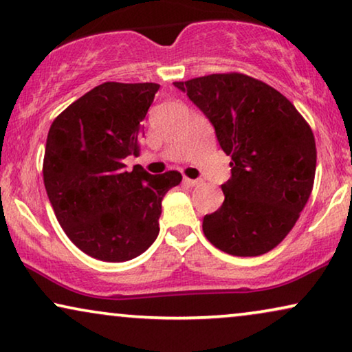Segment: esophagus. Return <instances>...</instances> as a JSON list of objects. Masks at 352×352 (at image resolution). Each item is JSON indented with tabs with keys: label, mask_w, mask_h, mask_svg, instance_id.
Segmentation results:
<instances>
[{
	"label": "esophagus",
	"mask_w": 352,
	"mask_h": 352,
	"mask_svg": "<svg viewBox=\"0 0 352 352\" xmlns=\"http://www.w3.org/2000/svg\"><path fill=\"white\" fill-rule=\"evenodd\" d=\"M184 182L186 186H189V187H197V186H200L201 184V181L200 179H190V177H184Z\"/></svg>",
	"instance_id": "esophagus-1"
}]
</instances>
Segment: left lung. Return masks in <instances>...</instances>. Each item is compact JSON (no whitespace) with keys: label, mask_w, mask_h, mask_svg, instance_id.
Segmentation results:
<instances>
[{"label":"left lung","mask_w":352,"mask_h":352,"mask_svg":"<svg viewBox=\"0 0 352 352\" xmlns=\"http://www.w3.org/2000/svg\"><path fill=\"white\" fill-rule=\"evenodd\" d=\"M175 86L208 117L232 157L223 205L204 218L205 237L234 256L271 252L296 224L314 186L311 126L277 89L237 72Z\"/></svg>","instance_id":"8db88e82"}]
</instances>
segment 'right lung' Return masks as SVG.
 I'll return each mask as SVG.
<instances>
[{"label":"right lung","mask_w":352,"mask_h":352,"mask_svg":"<svg viewBox=\"0 0 352 352\" xmlns=\"http://www.w3.org/2000/svg\"><path fill=\"white\" fill-rule=\"evenodd\" d=\"M157 83L96 86L52 122L43 179L60 228L81 252L100 261L139 256L158 235L162 200L181 173L152 176L123 160L139 153L142 120Z\"/></svg>","instance_id":"add662e5"}]
</instances>
